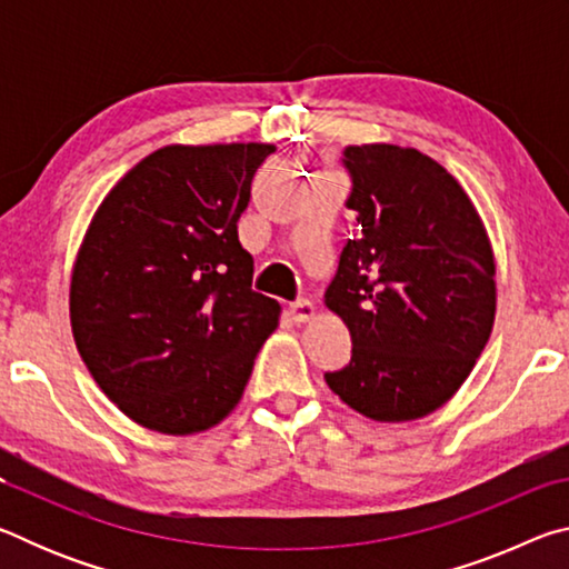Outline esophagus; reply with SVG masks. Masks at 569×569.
Listing matches in <instances>:
<instances>
[{"instance_id": "34e87169", "label": "esophagus", "mask_w": 569, "mask_h": 569, "mask_svg": "<svg viewBox=\"0 0 569 569\" xmlns=\"http://www.w3.org/2000/svg\"><path fill=\"white\" fill-rule=\"evenodd\" d=\"M313 313H316V306L311 301H306V298H298V301L291 303V316L298 323H306Z\"/></svg>"}]
</instances>
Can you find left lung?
<instances>
[{
    "mask_svg": "<svg viewBox=\"0 0 569 569\" xmlns=\"http://www.w3.org/2000/svg\"><path fill=\"white\" fill-rule=\"evenodd\" d=\"M341 162L356 230L323 301L353 349L323 379L373 421L421 419L455 397L492 333V246L467 192L423 152L377 142Z\"/></svg>",
    "mask_w": 569,
    "mask_h": 569,
    "instance_id": "1",
    "label": "left lung"
}]
</instances>
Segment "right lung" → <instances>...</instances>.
<instances>
[{
	"mask_svg": "<svg viewBox=\"0 0 569 569\" xmlns=\"http://www.w3.org/2000/svg\"><path fill=\"white\" fill-rule=\"evenodd\" d=\"M263 142L168 146L94 213L77 253L70 321L98 387L162 435L216 427L243 397L281 306L250 288L238 218Z\"/></svg>",
	"mask_w": 569,
	"mask_h": 569,
	"instance_id": "right-lung-1",
	"label": "right lung"
}]
</instances>
